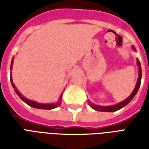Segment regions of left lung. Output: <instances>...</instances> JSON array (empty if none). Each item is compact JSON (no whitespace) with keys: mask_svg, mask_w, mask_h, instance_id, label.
<instances>
[{"mask_svg":"<svg viewBox=\"0 0 149 149\" xmlns=\"http://www.w3.org/2000/svg\"><path fill=\"white\" fill-rule=\"evenodd\" d=\"M132 49L133 50H136L134 46H132ZM138 65V79L137 82H136V87H135L134 90L132 91V93H131V95L129 97L125 100L124 101H122L120 103H118L115 104V105H112V106H100V105H97V104H92L91 102L88 101L89 103V105L91 106V108H93V109L97 110V111H100V112H115V111H117V110L120 109L122 108H124L125 106H126L130 101H131L133 97L136 96V94L137 93L138 90H139V88L141 86V77H142V71H141V63L140 61H136Z\"/></svg>","mask_w":149,"mask_h":149,"instance_id":"1","label":"left lung"}]
</instances>
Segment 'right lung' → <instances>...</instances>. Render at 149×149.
Segmentation results:
<instances>
[{
    "instance_id": "1",
    "label": "right lung",
    "mask_w": 149,
    "mask_h": 149,
    "mask_svg": "<svg viewBox=\"0 0 149 149\" xmlns=\"http://www.w3.org/2000/svg\"><path fill=\"white\" fill-rule=\"evenodd\" d=\"M13 60H12V62H11V66H10V68L12 69L13 68ZM10 81H11V84H12V86L14 88V90L16 92V93L17 94L18 97L21 98V100L24 101V103H26L28 105H29V106L33 107V108H36V109H47V110H49V109H55L56 107H58L61 105V97L59 98V100L56 102V103H52V104H41V103H37L36 101H33V100H30L27 99V98H25L22 95H21L18 90L15 87V84H13V79H12V77L11 75H10Z\"/></svg>"
}]
</instances>
